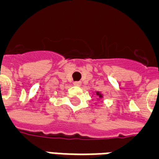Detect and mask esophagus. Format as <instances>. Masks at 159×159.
<instances>
[{"mask_svg": "<svg viewBox=\"0 0 159 159\" xmlns=\"http://www.w3.org/2000/svg\"><path fill=\"white\" fill-rule=\"evenodd\" d=\"M74 84H75V86H80L81 84H82V83H81L80 81H76V82L74 83Z\"/></svg>", "mask_w": 159, "mask_h": 159, "instance_id": "1", "label": "esophagus"}]
</instances>
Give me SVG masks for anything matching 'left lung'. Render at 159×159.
I'll list each match as a JSON object with an SVG mask.
<instances>
[{
	"instance_id": "obj_1",
	"label": "left lung",
	"mask_w": 159,
	"mask_h": 159,
	"mask_svg": "<svg viewBox=\"0 0 159 159\" xmlns=\"http://www.w3.org/2000/svg\"><path fill=\"white\" fill-rule=\"evenodd\" d=\"M96 95H98V96H99V98H100V99H101V98H103V95H102V94H101V92H96Z\"/></svg>"
}]
</instances>
